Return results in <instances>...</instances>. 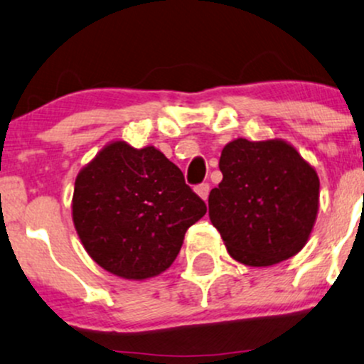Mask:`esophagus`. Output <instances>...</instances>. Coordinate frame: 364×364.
Listing matches in <instances>:
<instances>
[{
  "label": "esophagus",
  "instance_id": "1",
  "mask_svg": "<svg viewBox=\"0 0 364 364\" xmlns=\"http://www.w3.org/2000/svg\"><path fill=\"white\" fill-rule=\"evenodd\" d=\"M195 191L200 195V198L207 200L208 198V191H210V185H208V183H202V185H198L195 188Z\"/></svg>",
  "mask_w": 364,
  "mask_h": 364
}]
</instances>
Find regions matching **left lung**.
Listing matches in <instances>:
<instances>
[{
    "instance_id": "obj_1",
    "label": "left lung",
    "mask_w": 364,
    "mask_h": 364,
    "mask_svg": "<svg viewBox=\"0 0 364 364\" xmlns=\"http://www.w3.org/2000/svg\"><path fill=\"white\" fill-rule=\"evenodd\" d=\"M223 181L208 195V215L237 262L269 267L308 241L318 212L315 169L282 140L237 139L220 154Z\"/></svg>"
}]
</instances>
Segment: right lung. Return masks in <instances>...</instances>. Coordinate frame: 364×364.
Wrapping results in <instances>:
<instances>
[{
  "label": "right lung",
  "mask_w": 364,
  "mask_h": 364,
  "mask_svg": "<svg viewBox=\"0 0 364 364\" xmlns=\"http://www.w3.org/2000/svg\"><path fill=\"white\" fill-rule=\"evenodd\" d=\"M205 212L181 169L154 147L109 144L75 181L73 223L87 253L124 279L169 269Z\"/></svg>",
  "instance_id": "obj_1"
}]
</instances>
